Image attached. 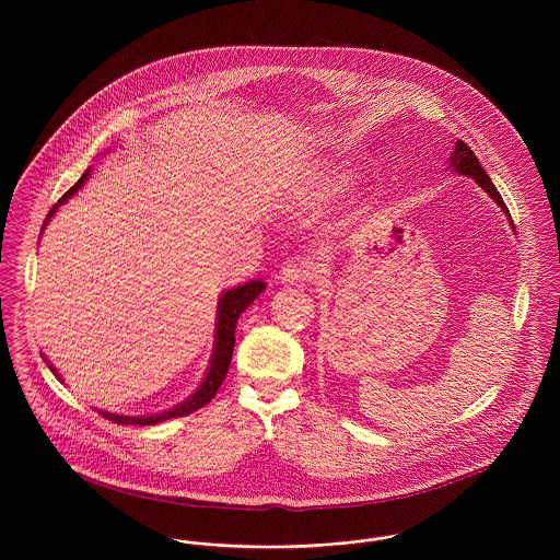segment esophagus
<instances>
[{"mask_svg":"<svg viewBox=\"0 0 560 560\" xmlns=\"http://www.w3.org/2000/svg\"><path fill=\"white\" fill-rule=\"evenodd\" d=\"M279 279H281V283H302V281H306L308 279V270L304 265H298V262H290L288 267L281 268V272H279Z\"/></svg>","mask_w":560,"mask_h":560,"instance_id":"esophagus-1","label":"esophagus"}]
</instances>
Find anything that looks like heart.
I'll return each instance as SVG.
<instances>
[{"label":"heart","mask_w":560,"mask_h":560,"mask_svg":"<svg viewBox=\"0 0 560 560\" xmlns=\"http://www.w3.org/2000/svg\"><path fill=\"white\" fill-rule=\"evenodd\" d=\"M350 185L352 176L345 165H327L302 178L300 187L295 188V199L306 208H315L340 197Z\"/></svg>","instance_id":"b5f03b06"}]
</instances>
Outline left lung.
I'll return each mask as SVG.
<instances>
[{"label": "left lung", "instance_id": "left-lung-1", "mask_svg": "<svg viewBox=\"0 0 560 560\" xmlns=\"http://www.w3.org/2000/svg\"><path fill=\"white\" fill-rule=\"evenodd\" d=\"M450 167H452L453 172L462 174V176L475 178V180L479 183V187L482 188L485 192H489L491 199H495V203H498V206L504 210L508 218H510V212H508L506 203H504L502 195L498 192V188L493 187L489 174L480 167L477 155L470 151V147H468L464 140H457V142H455V149H453L452 158H450ZM510 224H512V229H514L512 218H510Z\"/></svg>", "mask_w": 560, "mask_h": 560}]
</instances>
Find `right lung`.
<instances>
[{"label": "right lung", "mask_w": 560, "mask_h": 560, "mask_svg": "<svg viewBox=\"0 0 560 560\" xmlns=\"http://www.w3.org/2000/svg\"><path fill=\"white\" fill-rule=\"evenodd\" d=\"M90 176V167L83 172L80 180L69 188L56 203L52 206V210L46 215V222L42 226V231L46 229V224L50 222L56 210L69 201L81 187L83 183L88 180ZM265 281H247L243 285H237L235 290H229V292L222 293L220 302H218V319H215V342H213V354L212 361H210V368L208 373L201 382V386L188 397L187 400H183L180 405H176L174 409H167L163 413H155V416H117V413H108V411H98L103 418H107L115 424H133V427H151V424H160L163 420H170V418H183L187 413H192L197 409H201L203 405H208L213 399V395L218 393L220 384L224 382V375L229 372V365H231V359H233V348H235V327H237V319L241 317V313L265 292ZM48 363V361H46ZM48 368L52 370L54 375L60 380V375L56 373L52 365L48 363Z\"/></svg>", "instance_id": "1"}]
</instances>
